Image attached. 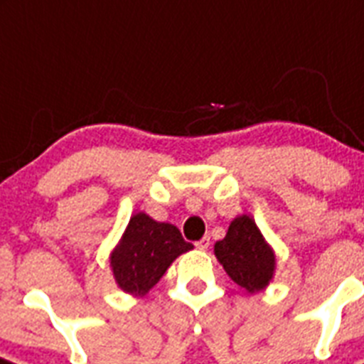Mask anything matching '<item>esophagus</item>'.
<instances>
[{
    "label": "esophagus",
    "mask_w": 364,
    "mask_h": 364,
    "mask_svg": "<svg viewBox=\"0 0 364 364\" xmlns=\"http://www.w3.org/2000/svg\"><path fill=\"white\" fill-rule=\"evenodd\" d=\"M195 247H197L198 250H208V247H210V237H203L200 241L195 243Z\"/></svg>",
    "instance_id": "obj_1"
}]
</instances>
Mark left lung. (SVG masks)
<instances>
[{"label":"left lung","instance_id":"left-lung-1","mask_svg":"<svg viewBox=\"0 0 364 364\" xmlns=\"http://www.w3.org/2000/svg\"><path fill=\"white\" fill-rule=\"evenodd\" d=\"M215 256L230 278L250 293L265 287L274 272V254L247 215L232 220L225 239L215 243Z\"/></svg>","mask_w":364,"mask_h":364}]
</instances>
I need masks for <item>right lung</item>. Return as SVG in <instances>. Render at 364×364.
Instances as JSON below:
<instances>
[{"mask_svg":"<svg viewBox=\"0 0 364 364\" xmlns=\"http://www.w3.org/2000/svg\"><path fill=\"white\" fill-rule=\"evenodd\" d=\"M193 245L169 223H156L145 213L130 219L119 247L112 254V271L127 293L145 294L164 276L167 267Z\"/></svg>","mask_w":364,"mask_h":364,"instance_id":"obj_1","label":"right lung"}]
</instances>
